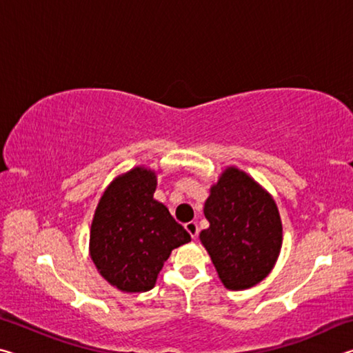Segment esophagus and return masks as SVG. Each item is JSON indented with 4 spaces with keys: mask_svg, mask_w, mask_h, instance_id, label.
<instances>
[{
    "mask_svg": "<svg viewBox=\"0 0 353 353\" xmlns=\"http://www.w3.org/2000/svg\"><path fill=\"white\" fill-rule=\"evenodd\" d=\"M185 229H187V232L190 234V236L193 238V240H196V238H198L199 227H198V224L194 223V221H190V223L185 224Z\"/></svg>",
    "mask_w": 353,
    "mask_h": 353,
    "instance_id": "34e87169",
    "label": "esophagus"
}]
</instances>
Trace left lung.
I'll return each instance as SVG.
<instances>
[{
    "label": "left lung",
    "instance_id": "obj_1",
    "mask_svg": "<svg viewBox=\"0 0 353 353\" xmlns=\"http://www.w3.org/2000/svg\"><path fill=\"white\" fill-rule=\"evenodd\" d=\"M210 227L199 234L227 290L260 283L282 249L279 208L246 172L229 166L210 188L204 205Z\"/></svg>",
    "mask_w": 353,
    "mask_h": 353
}]
</instances>
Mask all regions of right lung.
Segmentation results:
<instances>
[{"instance_id":"right-lung-1","label":"right lung","mask_w":353,"mask_h":353,"mask_svg":"<svg viewBox=\"0 0 353 353\" xmlns=\"http://www.w3.org/2000/svg\"><path fill=\"white\" fill-rule=\"evenodd\" d=\"M155 187V172L137 166L107 187L94 210L92 260L101 276L124 292L152 290L171 250L191 240L154 199Z\"/></svg>"}]
</instances>
